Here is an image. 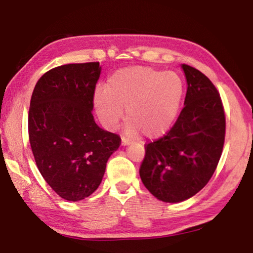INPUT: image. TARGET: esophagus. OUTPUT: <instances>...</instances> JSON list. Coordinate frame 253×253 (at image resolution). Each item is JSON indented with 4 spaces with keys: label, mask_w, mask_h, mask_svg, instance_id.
<instances>
[{
    "label": "esophagus",
    "mask_w": 253,
    "mask_h": 253,
    "mask_svg": "<svg viewBox=\"0 0 253 253\" xmlns=\"http://www.w3.org/2000/svg\"><path fill=\"white\" fill-rule=\"evenodd\" d=\"M121 144L123 145V146H126V145H129L130 144V140L129 139H126V138H122V141H121Z\"/></svg>",
    "instance_id": "obj_1"
}]
</instances>
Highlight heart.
<instances>
[{
	"label": "heart",
	"mask_w": 253,
	"mask_h": 253,
	"mask_svg": "<svg viewBox=\"0 0 253 253\" xmlns=\"http://www.w3.org/2000/svg\"><path fill=\"white\" fill-rule=\"evenodd\" d=\"M183 96V82L175 72L150 67H127L113 72L105 88L94 93V107L107 129H116L126 107V131L131 137H161L177 115Z\"/></svg>",
	"instance_id": "obj_1"
}]
</instances>
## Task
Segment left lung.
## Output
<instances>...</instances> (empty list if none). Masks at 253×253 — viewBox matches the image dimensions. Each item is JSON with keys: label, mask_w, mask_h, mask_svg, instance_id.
I'll return each instance as SVG.
<instances>
[{"label": "left lung", "mask_w": 253, "mask_h": 253, "mask_svg": "<svg viewBox=\"0 0 253 253\" xmlns=\"http://www.w3.org/2000/svg\"><path fill=\"white\" fill-rule=\"evenodd\" d=\"M184 107L171 129L145 144L139 175L144 185L165 203L195 196L212 177L222 154L226 115L212 82L188 64Z\"/></svg>", "instance_id": "1"}]
</instances>
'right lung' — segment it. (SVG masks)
<instances>
[{"instance_id": "right-lung-1", "label": "right lung", "mask_w": 253, "mask_h": 253, "mask_svg": "<svg viewBox=\"0 0 253 253\" xmlns=\"http://www.w3.org/2000/svg\"><path fill=\"white\" fill-rule=\"evenodd\" d=\"M99 62L64 64L38 81L31 96L29 138L37 167L61 198L78 202L98 189L121 137L93 117Z\"/></svg>"}]
</instances>
